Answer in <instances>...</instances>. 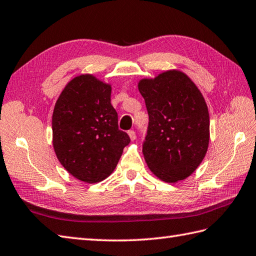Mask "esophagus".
<instances>
[{
  "label": "esophagus",
  "mask_w": 256,
  "mask_h": 256,
  "mask_svg": "<svg viewBox=\"0 0 256 256\" xmlns=\"http://www.w3.org/2000/svg\"><path fill=\"white\" fill-rule=\"evenodd\" d=\"M130 138H131V140H134L135 138H136V134H135V132L133 131V130H130V131L128 132Z\"/></svg>",
  "instance_id": "esophagus-1"
}]
</instances>
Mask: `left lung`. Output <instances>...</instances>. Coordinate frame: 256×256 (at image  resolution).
Masks as SVG:
<instances>
[{"instance_id": "obj_1", "label": "left lung", "mask_w": 256, "mask_h": 256, "mask_svg": "<svg viewBox=\"0 0 256 256\" xmlns=\"http://www.w3.org/2000/svg\"><path fill=\"white\" fill-rule=\"evenodd\" d=\"M148 113L142 143L150 170L166 182H176L196 170L208 150L209 112L188 76L170 70L140 81Z\"/></svg>"}]
</instances>
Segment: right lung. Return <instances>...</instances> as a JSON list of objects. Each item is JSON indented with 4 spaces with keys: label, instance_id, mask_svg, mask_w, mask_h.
<instances>
[{
    "label": "right lung",
    "instance_id": "obj_1",
    "mask_svg": "<svg viewBox=\"0 0 256 256\" xmlns=\"http://www.w3.org/2000/svg\"><path fill=\"white\" fill-rule=\"evenodd\" d=\"M130 142L118 128L110 86L81 74L64 86L52 113V144L69 174L89 184L103 180Z\"/></svg>",
    "mask_w": 256,
    "mask_h": 256
}]
</instances>
